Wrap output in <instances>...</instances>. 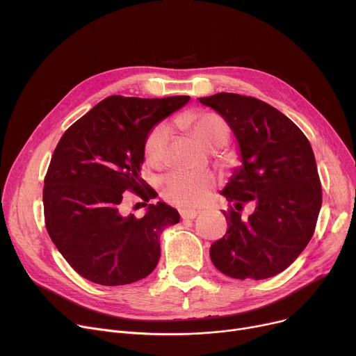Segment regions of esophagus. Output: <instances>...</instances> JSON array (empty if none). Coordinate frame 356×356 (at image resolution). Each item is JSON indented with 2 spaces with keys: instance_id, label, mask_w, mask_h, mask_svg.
<instances>
[{
  "instance_id": "1",
  "label": "esophagus",
  "mask_w": 356,
  "mask_h": 356,
  "mask_svg": "<svg viewBox=\"0 0 356 356\" xmlns=\"http://www.w3.org/2000/svg\"><path fill=\"white\" fill-rule=\"evenodd\" d=\"M197 213H199L197 211H181L180 216L184 220H191V219H195L197 216Z\"/></svg>"
}]
</instances>
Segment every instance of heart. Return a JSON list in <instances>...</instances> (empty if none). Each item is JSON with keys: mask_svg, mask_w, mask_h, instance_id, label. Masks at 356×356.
<instances>
[{"mask_svg": "<svg viewBox=\"0 0 356 356\" xmlns=\"http://www.w3.org/2000/svg\"><path fill=\"white\" fill-rule=\"evenodd\" d=\"M179 124L188 129L195 138L207 148L215 149L223 147L229 137L231 128L228 122L216 112L197 111L189 112L179 120ZM168 144V128L157 124L145 136L143 152L145 161L153 167H161L165 161ZM216 184V177L209 173H183L168 175L161 183L163 197L180 208H196L208 200Z\"/></svg>", "mask_w": 356, "mask_h": 356, "instance_id": "1", "label": "heart"}]
</instances>
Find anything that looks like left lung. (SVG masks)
Here are the masks:
<instances>
[{
  "label": "left lung",
  "instance_id": "1",
  "mask_svg": "<svg viewBox=\"0 0 356 356\" xmlns=\"http://www.w3.org/2000/svg\"><path fill=\"white\" fill-rule=\"evenodd\" d=\"M232 128L242 167L222 195L227 234L211 247L213 266L239 280H264L284 271L312 239L322 207V183L307 137L274 106L220 92L200 98ZM256 211L241 220L245 202Z\"/></svg>",
  "mask_w": 356,
  "mask_h": 356
}]
</instances>
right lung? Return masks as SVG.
Instances as JSON below:
<instances>
[{
    "label": "right lung",
    "instance_id": "1",
    "mask_svg": "<svg viewBox=\"0 0 356 356\" xmlns=\"http://www.w3.org/2000/svg\"><path fill=\"white\" fill-rule=\"evenodd\" d=\"M189 97L112 95L72 124L54 148L43 188L46 229L70 267L101 286L131 284L160 259V234L180 220L165 203L143 218L122 213L128 192L153 197L140 177L148 131Z\"/></svg>",
    "mask_w": 356,
    "mask_h": 356
}]
</instances>
